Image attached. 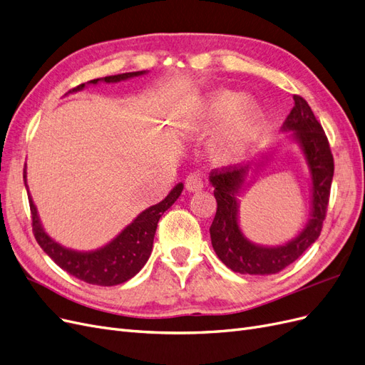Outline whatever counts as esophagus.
<instances>
[{
    "mask_svg": "<svg viewBox=\"0 0 365 365\" xmlns=\"http://www.w3.org/2000/svg\"><path fill=\"white\" fill-rule=\"evenodd\" d=\"M185 183H186V190L187 191H192V192L194 191H200L205 186V178H203L202 173L194 171V173H191L190 175H187Z\"/></svg>",
    "mask_w": 365,
    "mask_h": 365,
    "instance_id": "34e87169",
    "label": "esophagus"
}]
</instances>
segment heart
I'll return each mask as SVG.
<instances>
[{
    "instance_id": "obj_1",
    "label": "heart",
    "mask_w": 365,
    "mask_h": 365,
    "mask_svg": "<svg viewBox=\"0 0 365 365\" xmlns=\"http://www.w3.org/2000/svg\"><path fill=\"white\" fill-rule=\"evenodd\" d=\"M242 97L237 92L220 91L210 97L207 103V121L215 123L233 111L230 118L221 125L212 140V155L218 160H229L249 143L256 127L257 112L250 103H242ZM240 108H238L237 106Z\"/></svg>"
}]
</instances>
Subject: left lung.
<instances>
[{"label": "left lung", "mask_w": 365, "mask_h": 365, "mask_svg": "<svg viewBox=\"0 0 365 365\" xmlns=\"http://www.w3.org/2000/svg\"><path fill=\"white\" fill-rule=\"evenodd\" d=\"M294 108L284 123L300 143L312 175V218L296 240L287 245L267 249L247 241L238 227V205L235 192L242 183L247 167H227L210 171L215 186L217 214L210 225V240L217 256L227 268L241 274H276L287 268L320 237L326 218L334 178V156L322 124L303 97L294 96Z\"/></svg>", "instance_id": "1"}]
</instances>
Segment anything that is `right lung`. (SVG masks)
Here are the masks:
<instances>
[{"label": "right lung", "mask_w": 365, "mask_h": 365, "mask_svg": "<svg viewBox=\"0 0 365 365\" xmlns=\"http://www.w3.org/2000/svg\"><path fill=\"white\" fill-rule=\"evenodd\" d=\"M140 74H144V71L124 73L104 78H93L89 83L96 85L100 80L106 81V83H115V81H121ZM83 88L85 83H81L69 92H76ZM24 182L27 187L26 168ZM182 190L183 185L179 183L165 197V200H162L160 203L151 206L145 209L143 214H139L132 225L127 226L112 242H109L100 250L85 253L65 249V247L53 241L48 235L43 232L38 218L36 207H34L30 192L27 191L33 235L34 238H36L38 244L42 247V250L48 255L58 267L65 269L66 273L92 285H118L123 284V282H127L128 279H132L136 273H139L140 268H143L148 261L150 253L153 250V240H155L158 222L163 212H165L168 207H171L175 200L179 198Z\"/></svg>", "instance_id": "right-lung-1"}]
</instances>
